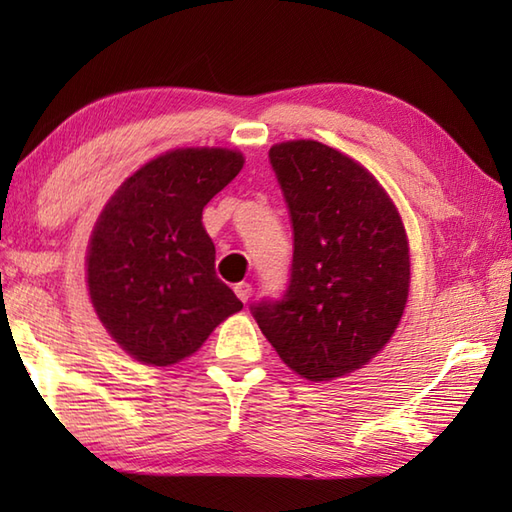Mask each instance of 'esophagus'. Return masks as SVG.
Segmentation results:
<instances>
[{
    "mask_svg": "<svg viewBox=\"0 0 512 512\" xmlns=\"http://www.w3.org/2000/svg\"><path fill=\"white\" fill-rule=\"evenodd\" d=\"M250 292H253V288H250V284H246V281H239V284H235V295L244 303L250 299Z\"/></svg>",
    "mask_w": 512,
    "mask_h": 512,
    "instance_id": "34e87169",
    "label": "esophagus"
}]
</instances>
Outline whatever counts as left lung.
<instances>
[{
    "label": "left lung",
    "mask_w": 512,
    "mask_h": 512,
    "mask_svg": "<svg viewBox=\"0 0 512 512\" xmlns=\"http://www.w3.org/2000/svg\"><path fill=\"white\" fill-rule=\"evenodd\" d=\"M295 253L284 297L250 312L281 361L312 383L383 350L409 297V244L394 202L363 165L317 140L268 151Z\"/></svg>",
    "instance_id": "obj_1"
}]
</instances>
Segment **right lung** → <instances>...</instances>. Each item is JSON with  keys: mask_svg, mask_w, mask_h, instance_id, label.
I'll use <instances>...</instances> for the list:
<instances>
[{"mask_svg": "<svg viewBox=\"0 0 512 512\" xmlns=\"http://www.w3.org/2000/svg\"><path fill=\"white\" fill-rule=\"evenodd\" d=\"M244 167L233 149L167 151L105 204L88 246V288L105 330L145 365L198 352L244 306L215 275L202 209Z\"/></svg>", "mask_w": 512, "mask_h": 512, "instance_id": "1", "label": "right lung"}]
</instances>
